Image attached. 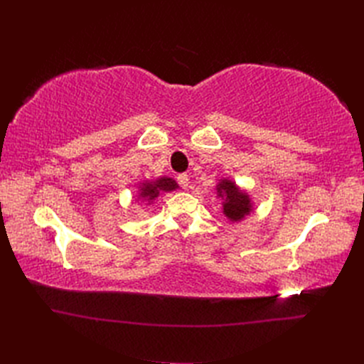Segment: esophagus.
Segmentation results:
<instances>
[{
	"instance_id": "esophagus-1",
	"label": "esophagus",
	"mask_w": 364,
	"mask_h": 364,
	"mask_svg": "<svg viewBox=\"0 0 364 364\" xmlns=\"http://www.w3.org/2000/svg\"><path fill=\"white\" fill-rule=\"evenodd\" d=\"M178 182L181 183V186H182V188H188V186H190V178H188V174H179L178 176Z\"/></svg>"
}]
</instances>
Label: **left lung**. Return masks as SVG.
Listing matches in <instances>:
<instances>
[{
  "label": "left lung",
  "instance_id": "8db88e82",
  "mask_svg": "<svg viewBox=\"0 0 364 364\" xmlns=\"http://www.w3.org/2000/svg\"><path fill=\"white\" fill-rule=\"evenodd\" d=\"M217 199L222 200V213L230 223H238L255 211L250 194L229 178H220L215 185Z\"/></svg>",
  "mask_w": 364,
  "mask_h": 364
}]
</instances>
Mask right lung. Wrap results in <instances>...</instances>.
Segmentation results:
<instances>
[{
    "label": "right lung",
    "instance_id": "obj_1",
    "mask_svg": "<svg viewBox=\"0 0 364 364\" xmlns=\"http://www.w3.org/2000/svg\"><path fill=\"white\" fill-rule=\"evenodd\" d=\"M174 190H179V185L173 178L168 176H161L156 179H149V181H141L138 183V193L136 199L147 206L155 202L162 193H171Z\"/></svg>",
    "mask_w": 364,
    "mask_h": 364
}]
</instances>
